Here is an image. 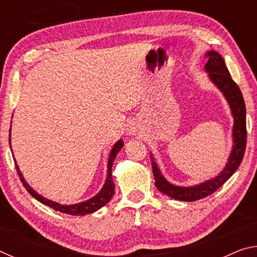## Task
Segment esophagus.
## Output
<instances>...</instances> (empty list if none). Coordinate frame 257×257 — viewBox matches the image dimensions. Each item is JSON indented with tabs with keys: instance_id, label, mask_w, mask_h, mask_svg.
<instances>
[{
	"instance_id": "1",
	"label": "esophagus",
	"mask_w": 257,
	"mask_h": 257,
	"mask_svg": "<svg viewBox=\"0 0 257 257\" xmlns=\"http://www.w3.org/2000/svg\"><path fill=\"white\" fill-rule=\"evenodd\" d=\"M137 133V125L136 124H130L127 128V134L129 135H135Z\"/></svg>"
}]
</instances>
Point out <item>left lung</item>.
Masks as SVG:
<instances>
[{
  "mask_svg": "<svg viewBox=\"0 0 257 257\" xmlns=\"http://www.w3.org/2000/svg\"><path fill=\"white\" fill-rule=\"evenodd\" d=\"M207 58L208 60L204 70L208 73V78L213 82V85L223 94L229 104L230 110H231L233 118L232 149L230 152L227 164L219 175L198 185L188 187L173 185L165 179L155 162L153 154H151L156 188L161 193L168 195L169 197L181 202L197 201V199L206 197L214 193L216 189H219L236 172L241 163L246 150V107L242 94L230 76L222 56L215 51H210L207 52Z\"/></svg>",
  "mask_w": 257,
  "mask_h": 257,
  "instance_id": "left-lung-1",
  "label": "left lung"
}]
</instances>
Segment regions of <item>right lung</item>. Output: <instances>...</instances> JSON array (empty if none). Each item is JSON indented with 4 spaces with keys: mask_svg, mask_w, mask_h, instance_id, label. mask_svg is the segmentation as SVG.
Returning a JSON list of instances; mask_svg holds the SVG:
<instances>
[{
    "mask_svg": "<svg viewBox=\"0 0 257 257\" xmlns=\"http://www.w3.org/2000/svg\"><path fill=\"white\" fill-rule=\"evenodd\" d=\"M9 137H10L9 138V143L11 144V129H10V136ZM122 147H123L122 139H119V141L114 144V146L112 147L110 155H108V161H107V176H106L105 182H104V185L102 187V189L92 198L87 199L85 202L72 204V205H64V204L62 205V204L56 203V202L51 201V199L43 197L42 195L38 194L36 190H34L32 187L28 185V182L26 181V179L24 178L23 173H21L20 169L18 167V164L16 162V160L15 162H16L17 172H18L21 182H23L25 188L27 189L28 193L32 195L35 199H37L38 202L44 204V205L50 206L51 208H53V210L59 211L61 213H66V214H70V215H86V214H90V213L96 212L104 205H106V204L110 202L111 198L113 197V194H114V182H113V179H112V165L116 158V154L119 153Z\"/></svg>",
    "mask_w": 257,
    "mask_h": 257,
    "instance_id": "add662e5",
    "label": "right lung"
}]
</instances>
